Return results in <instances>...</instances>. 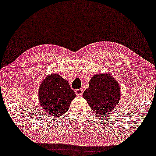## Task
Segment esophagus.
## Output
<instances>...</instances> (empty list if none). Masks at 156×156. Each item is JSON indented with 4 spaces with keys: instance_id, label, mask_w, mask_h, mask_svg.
<instances>
[{
    "instance_id": "obj_1",
    "label": "esophagus",
    "mask_w": 156,
    "mask_h": 156,
    "mask_svg": "<svg viewBox=\"0 0 156 156\" xmlns=\"http://www.w3.org/2000/svg\"><path fill=\"white\" fill-rule=\"evenodd\" d=\"M82 92H83V90L82 89H78V90H75L76 94V95H79V96H80V95H82Z\"/></svg>"
}]
</instances>
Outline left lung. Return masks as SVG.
<instances>
[{
  "label": "left lung",
  "mask_w": 156,
  "mask_h": 156,
  "mask_svg": "<svg viewBox=\"0 0 156 156\" xmlns=\"http://www.w3.org/2000/svg\"><path fill=\"white\" fill-rule=\"evenodd\" d=\"M83 97L90 107L99 115L111 113L119 101L121 91L118 82L108 74H95Z\"/></svg>",
  "instance_id": "left-lung-1"
}]
</instances>
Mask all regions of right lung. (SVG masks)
I'll use <instances>...</instances> for the list:
<instances>
[{"label": "right lung", "mask_w": 156, "mask_h": 156, "mask_svg": "<svg viewBox=\"0 0 156 156\" xmlns=\"http://www.w3.org/2000/svg\"><path fill=\"white\" fill-rule=\"evenodd\" d=\"M75 97L76 94L68 81L57 74L47 76L39 89L40 105L53 117L66 113Z\"/></svg>", "instance_id": "right-lung-1"}]
</instances>
